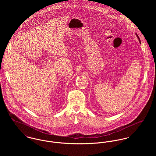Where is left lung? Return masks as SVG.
I'll return each instance as SVG.
<instances>
[{
	"mask_svg": "<svg viewBox=\"0 0 156 156\" xmlns=\"http://www.w3.org/2000/svg\"><path fill=\"white\" fill-rule=\"evenodd\" d=\"M136 36L137 37V38H138V39H139V42H140V38H139V37H138V35H137V34H136Z\"/></svg>",
	"mask_w": 156,
	"mask_h": 156,
	"instance_id": "left-lung-1",
	"label": "left lung"
}]
</instances>
